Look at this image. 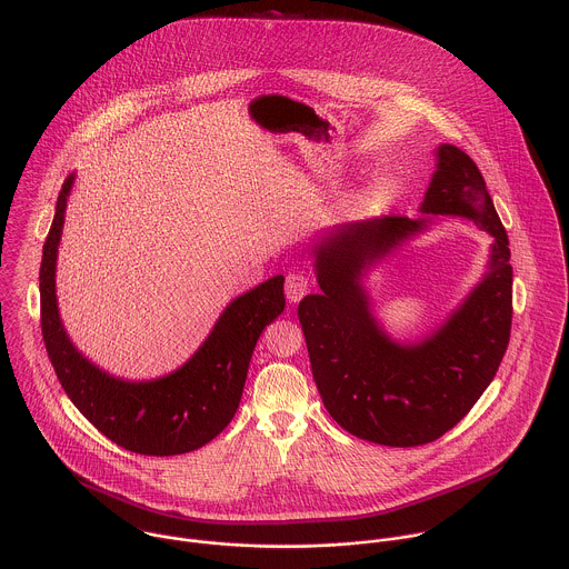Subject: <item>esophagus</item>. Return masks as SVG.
Masks as SVG:
<instances>
[{"label": "esophagus", "mask_w": 569, "mask_h": 569, "mask_svg": "<svg viewBox=\"0 0 569 569\" xmlns=\"http://www.w3.org/2000/svg\"><path fill=\"white\" fill-rule=\"evenodd\" d=\"M284 293H287V300L291 305L300 302L309 293V278L305 273H300V271L289 273L287 280H284Z\"/></svg>", "instance_id": "esophagus-1"}]
</instances>
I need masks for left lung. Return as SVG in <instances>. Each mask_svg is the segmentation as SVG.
I'll use <instances>...</instances> for the list:
<instances>
[{
	"mask_svg": "<svg viewBox=\"0 0 569 569\" xmlns=\"http://www.w3.org/2000/svg\"><path fill=\"white\" fill-rule=\"evenodd\" d=\"M422 217H381L332 228L311 244L322 293L298 307L311 370L328 413L348 433L418 447L456 427L492 381L510 339L512 267L506 230L485 177L453 144L436 149ZM427 213L471 218L493 237L488 273L431 336L395 342L371 316L360 278L399 243L421 233Z\"/></svg>",
	"mask_w": 569,
	"mask_h": 569,
	"instance_id": "8db88e82",
	"label": "left lung"
}]
</instances>
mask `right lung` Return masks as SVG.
I'll use <instances>...</instances> for the list:
<instances>
[{"label":"right lung","mask_w":569,"mask_h":569,"mask_svg":"<svg viewBox=\"0 0 569 569\" xmlns=\"http://www.w3.org/2000/svg\"><path fill=\"white\" fill-rule=\"evenodd\" d=\"M74 177L59 192L39 271L41 332L59 383L82 416L122 449L142 456L194 451L234 418L256 341L284 311V276L234 298L199 350L174 372L151 381L118 379L82 355L59 316L57 256Z\"/></svg>","instance_id":"add662e5"}]
</instances>
